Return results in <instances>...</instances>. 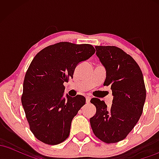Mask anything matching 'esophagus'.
I'll return each mask as SVG.
<instances>
[{"instance_id": "1", "label": "esophagus", "mask_w": 159, "mask_h": 159, "mask_svg": "<svg viewBox=\"0 0 159 159\" xmlns=\"http://www.w3.org/2000/svg\"><path fill=\"white\" fill-rule=\"evenodd\" d=\"M90 99H91V97H90V96H87V97H86V102L87 104L90 103Z\"/></svg>"}]
</instances>
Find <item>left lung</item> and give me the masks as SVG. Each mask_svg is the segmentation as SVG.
Returning <instances> with one entry per match:
<instances>
[{"mask_svg": "<svg viewBox=\"0 0 159 159\" xmlns=\"http://www.w3.org/2000/svg\"><path fill=\"white\" fill-rule=\"evenodd\" d=\"M96 55L106 70L104 86H111L112 105L93 98L96 114L90 118L94 134L113 143L125 139L139 120L146 99L143 74L136 61L116 46H96Z\"/></svg>", "mask_w": 159, "mask_h": 159, "instance_id": "8db88e82", "label": "left lung"}]
</instances>
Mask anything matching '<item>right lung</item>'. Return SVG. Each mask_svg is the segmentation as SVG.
Returning a JSON list of instances; mask_svg holds the SVG:
<instances>
[{
    "label": "right lung",
    "instance_id": "1",
    "mask_svg": "<svg viewBox=\"0 0 159 159\" xmlns=\"http://www.w3.org/2000/svg\"><path fill=\"white\" fill-rule=\"evenodd\" d=\"M95 52L91 45L61 42L43 48L33 59L25 76L21 103L30 131L40 141L56 145L69 137L72 120L86 98L81 95L63 98V83Z\"/></svg>",
    "mask_w": 159,
    "mask_h": 159
}]
</instances>
